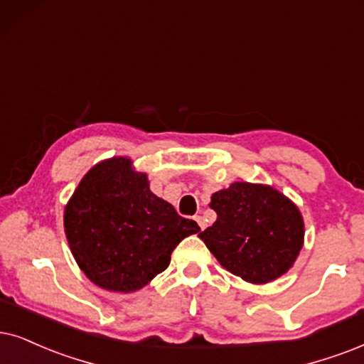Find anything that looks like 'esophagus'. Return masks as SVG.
<instances>
[{
    "label": "esophagus",
    "mask_w": 364,
    "mask_h": 364,
    "mask_svg": "<svg viewBox=\"0 0 364 364\" xmlns=\"http://www.w3.org/2000/svg\"><path fill=\"white\" fill-rule=\"evenodd\" d=\"M195 220H196V223H198V227H200L201 230H205V227H206V223H205V220H203V216H195Z\"/></svg>",
    "instance_id": "esophagus-1"
}]
</instances>
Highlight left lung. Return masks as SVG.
Masks as SVG:
<instances>
[{"instance_id": "1", "label": "left lung", "mask_w": 364, "mask_h": 364, "mask_svg": "<svg viewBox=\"0 0 364 364\" xmlns=\"http://www.w3.org/2000/svg\"><path fill=\"white\" fill-rule=\"evenodd\" d=\"M210 208L216 222L198 237L228 272L267 284L294 265L304 243V220L275 188L232 183L211 195Z\"/></svg>"}]
</instances>
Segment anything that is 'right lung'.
<instances>
[{"label":"right lung","instance_id":"right-lung-1","mask_svg":"<svg viewBox=\"0 0 364 364\" xmlns=\"http://www.w3.org/2000/svg\"><path fill=\"white\" fill-rule=\"evenodd\" d=\"M63 227L77 264L99 287L134 292L169 265L183 238L200 232L149 190L148 174L116 156L82 178L65 206Z\"/></svg>","mask_w":364,"mask_h":364}]
</instances>
